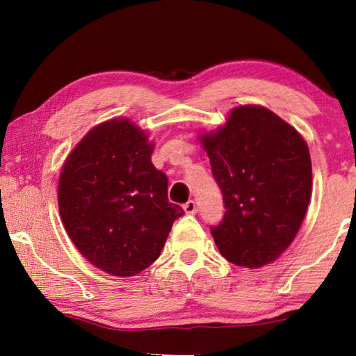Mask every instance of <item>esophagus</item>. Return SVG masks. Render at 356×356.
Returning a JSON list of instances; mask_svg holds the SVG:
<instances>
[{"instance_id":"esophagus-1","label":"esophagus","mask_w":356,"mask_h":356,"mask_svg":"<svg viewBox=\"0 0 356 356\" xmlns=\"http://www.w3.org/2000/svg\"><path fill=\"white\" fill-rule=\"evenodd\" d=\"M183 209H184V212L189 213V216H193V213L197 212V206H196V202L193 201V199H191V201H188L186 204H184Z\"/></svg>"}]
</instances>
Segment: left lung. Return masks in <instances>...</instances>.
Listing matches in <instances>:
<instances>
[{
    "label": "left lung",
    "mask_w": 356,
    "mask_h": 356,
    "mask_svg": "<svg viewBox=\"0 0 356 356\" xmlns=\"http://www.w3.org/2000/svg\"><path fill=\"white\" fill-rule=\"evenodd\" d=\"M201 140L225 206L222 222L211 227L220 254L243 267L277 259L309 204L313 173L305 139L270 110L245 105Z\"/></svg>",
    "instance_id": "8db88e82"
}]
</instances>
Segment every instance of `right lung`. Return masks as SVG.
Returning a JSON list of instances; mask_svg holds the SVG:
<instances>
[{
  "label": "right lung",
  "instance_id": "add662e5",
  "mask_svg": "<svg viewBox=\"0 0 356 356\" xmlns=\"http://www.w3.org/2000/svg\"><path fill=\"white\" fill-rule=\"evenodd\" d=\"M152 149L129 120H110L89 131L63 167L61 220L81 254L106 274L149 267L184 213L168 201V178L150 162Z\"/></svg>",
  "mask_w": 356,
  "mask_h": 356
}]
</instances>
